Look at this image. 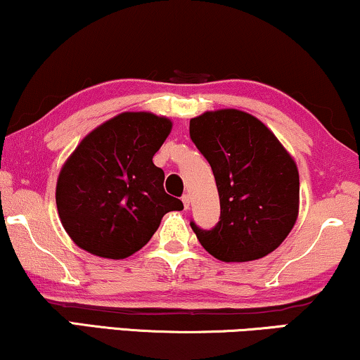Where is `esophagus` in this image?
Instances as JSON below:
<instances>
[{"mask_svg": "<svg viewBox=\"0 0 360 360\" xmlns=\"http://www.w3.org/2000/svg\"><path fill=\"white\" fill-rule=\"evenodd\" d=\"M181 202H184V208L188 210V208H190V202H191L190 195H188V193L184 195V197H181Z\"/></svg>", "mask_w": 360, "mask_h": 360, "instance_id": "esophagus-1", "label": "esophagus"}]
</instances>
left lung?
<instances>
[{
    "label": "left lung",
    "mask_w": 360,
    "mask_h": 360,
    "mask_svg": "<svg viewBox=\"0 0 360 360\" xmlns=\"http://www.w3.org/2000/svg\"><path fill=\"white\" fill-rule=\"evenodd\" d=\"M190 139L212 167L220 221L198 241L217 259L245 263L269 255L292 230L300 210L296 162L266 125L246 112L221 109L190 120Z\"/></svg>",
    "instance_id": "obj_1"
}]
</instances>
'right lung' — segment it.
<instances>
[{
  "instance_id": "obj_1",
  "label": "right lung",
  "mask_w": 360,
  "mask_h": 360,
  "mask_svg": "<svg viewBox=\"0 0 360 360\" xmlns=\"http://www.w3.org/2000/svg\"><path fill=\"white\" fill-rule=\"evenodd\" d=\"M170 130L167 117L124 112L82 139L56 186L60 223L79 248L124 259L147 245L163 214L184 210L152 162Z\"/></svg>"
}]
</instances>
